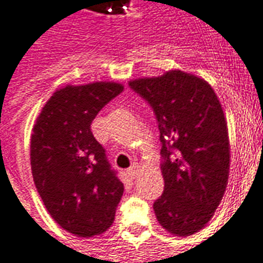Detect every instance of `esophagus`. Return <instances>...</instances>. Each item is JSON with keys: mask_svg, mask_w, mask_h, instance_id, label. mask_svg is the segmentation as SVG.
<instances>
[{"mask_svg": "<svg viewBox=\"0 0 263 263\" xmlns=\"http://www.w3.org/2000/svg\"><path fill=\"white\" fill-rule=\"evenodd\" d=\"M137 172H139V165H137V164H133V165L127 170V175H129L132 179H134L136 175H137Z\"/></svg>", "mask_w": 263, "mask_h": 263, "instance_id": "esophagus-1", "label": "esophagus"}]
</instances>
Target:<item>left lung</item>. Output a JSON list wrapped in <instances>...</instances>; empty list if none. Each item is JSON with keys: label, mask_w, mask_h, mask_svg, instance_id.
Here are the masks:
<instances>
[{"label": "left lung", "mask_w": 263, "mask_h": 263, "mask_svg": "<svg viewBox=\"0 0 263 263\" xmlns=\"http://www.w3.org/2000/svg\"><path fill=\"white\" fill-rule=\"evenodd\" d=\"M150 105L161 141L164 192L153 204L172 234L202 230L221 202L230 170L229 130L213 88L183 71L129 84Z\"/></svg>", "instance_id": "1"}]
</instances>
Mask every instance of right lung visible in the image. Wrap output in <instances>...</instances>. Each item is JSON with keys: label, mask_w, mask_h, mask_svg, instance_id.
Returning <instances> with one entry per match:
<instances>
[{"label": "right lung", "mask_w": 263, "mask_h": 263, "mask_svg": "<svg viewBox=\"0 0 263 263\" xmlns=\"http://www.w3.org/2000/svg\"><path fill=\"white\" fill-rule=\"evenodd\" d=\"M123 92L116 82L67 85L42 109L30 139L34 185L54 221L77 237L112 226L124 186L91 132L101 109Z\"/></svg>", "instance_id": "right-lung-1"}]
</instances>
